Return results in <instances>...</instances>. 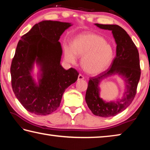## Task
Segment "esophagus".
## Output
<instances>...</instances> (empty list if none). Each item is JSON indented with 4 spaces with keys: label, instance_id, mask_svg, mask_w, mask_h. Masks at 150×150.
<instances>
[{
    "label": "esophagus",
    "instance_id": "34e87169",
    "mask_svg": "<svg viewBox=\"0 0 150 150\" xmlns=\"http://www.w3.org/2000/svg\"><path fill=\"white\" fill-rule=\"evenodd\" d=\"M85 79V77H83V76L81 75V74H79L78 76V80L79 81H81V80H83Z\"/></svg>",
    "mask_w": 150,
    "mask_h": 150
}]
</instances>
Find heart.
<instances>
[{"label":"heart","instance_id":"b5f03b06","mask_svg":"<svg viewBox=\"0 0 150 150\" xmlns=\"http://www.w3.org/2000/svg\"><path fill=\"white\" fill-rule=\"evenodd\" d=\"M65 59L75 63L77 57H82L81 67L89 74H98L110 65L114 58V50L106 40L95 34H85L75 38L71 47H65Z\"/></svg>","mask_w":150,"mask_h":150}]
</instances>
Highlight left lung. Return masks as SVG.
<instances>
[{"label":"left lung","mask_w":150,"mask_h":150,"mask_svg":"<svg viewBox=\"0 0 150 150\" xmlns=\"http://www.w3.org/2000/svg\"><path fill=\"white\" fill-rule=\"evenodd\" d=\"M95 25L101 29L111 30L117 45L116 55L107 70L89 79L85 100L94 115L108 118L125 110L135 97L141 75L139 53L131 38L122 28L115 24ZM115 74L123 77L125 91L123 98L120 101L107 103L100 98L98 85L104 78Z\"/></svg>","instance_id":"left-lung-1"}]
</instances>
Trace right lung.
<instances>
[{"label": "right lung", "mask_w": 150, "mask_h": 150, "mask_svg": "<svg viewBox=\"0 0 150 150\" xmlns=\"http://www.w3.org/2000/svg\"><path fill=\"white\" fill-rule=\"evenodd\" d=\"M71 26L68 22L44 20L22 35L12 59V87L21 105L36 115H47L57 110L66 88L77 80V71L65 70L60 64V36ZM35 62L40 66L39 83L31 72Z\"/></svg>", "instance_id": "obj_1"}]
</instances>
